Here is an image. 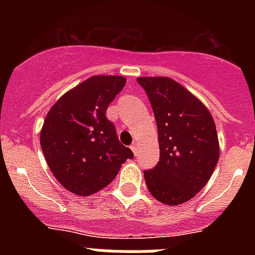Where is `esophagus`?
<instances>
[{"label": "esophagus", "instance_id": "esophagus-1", "mask_svg": "<svg viewBox=\"0 0 255 255\" xmlns=\"http://www.w3.org/2000/svg\"><path fill=\"white\" fill-rule=\"evenodd\" d=\"M130 148H131V150H132V153H134L135 155H136V153H138V143H132L131 145H130Z\"/></svg>", "mask_w": 255, "mask_h": 255}]
</instances>
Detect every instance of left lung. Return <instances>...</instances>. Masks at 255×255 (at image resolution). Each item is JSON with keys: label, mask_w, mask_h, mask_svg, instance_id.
<instances>
[{"label": "left lung", "mask_w": 255, "mask_h": 255, "mask_svg": "<svg viewBox=\"0 0 255 255\" xmlns=\"http://www.w3.org/2000/svg\"><path fill=\"white\" fill-rule=\"evenodd\" d=\"M158 129L159 161L144 171L150 194L177 206L206 186L220 157V144L208 108L170 78H138Z\"/></svg>", "instance_id": "left-lung-1"}]
</instances>
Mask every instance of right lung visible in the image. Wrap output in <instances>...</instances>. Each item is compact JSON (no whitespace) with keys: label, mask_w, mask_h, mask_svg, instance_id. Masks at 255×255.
Returning a JSON list of instances; mask_svg holds the SVG:
<instances>
[{"label":"right lung","mask_w":255,"mask_h":255,"mask_svg":"<svg viewBox=\"0 0 255 255\" xmlns=\"http://www.w3.org/2000/svg\"><path fill=\"white\" fill-rule=\"evenodd\" d=\"M126 79L97 75L52 106L40 131V147L53 176L76 195H92L111 184L131 149L120 143L106 117Z\"/></svg>","instance_id":"right-lung-1"}]
</instances>
